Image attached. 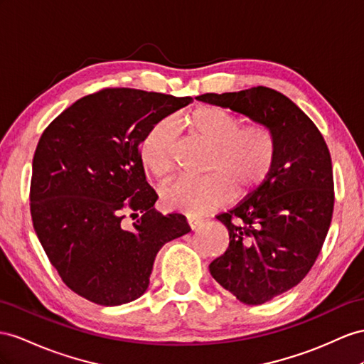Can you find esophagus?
Masks as SVG:
<instances>
[{"mask_svg": "<svg viewBox=\"0 0 364 364\" xmlns=\"http://www.w3.org/2000/svg\"><path fill=\"white\" fill-rule=\"evenodd\" d=\"M188 225L191 226V229H195V228H198L201 223H203V220L201 218H197V217H193V215H188Z\"/></svg>", "mask_w": 364, "mask_h": 364, "instance_id": "esophagus-1", "label": "esophagus"}]
</instances>
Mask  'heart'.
<instances>
[{
    "label": "heart",
    "instance_id": "obj_1",
    "mask_svg": "<svg viewBox=\"0 0 364 364\" xmlns=\"http://www.w3.org/2000/svg\"><path fill=\"white\" fill-rule=\"evenodd\" d=\"M192 136L212 147L203 178H178L167 184L161 200L169 210L201 215L225 204L230 192L243 197L266 183L277 160V143L264 124L241 127V119L217 106H201L188 117ZM176 129L171 119L155 123L139 146V160L156 178L173 171Z\"/></svg>",
    "mask_w": 364,
    "mask_h": 364
}]
</instances>
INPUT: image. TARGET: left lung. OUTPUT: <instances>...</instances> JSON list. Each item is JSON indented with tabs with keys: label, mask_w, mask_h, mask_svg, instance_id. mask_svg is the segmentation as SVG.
<instances>
[{
	"label": "left lung",
	"mask_w": 364,
	"mask_h": 364,
	"mask_svg": "<svg viewBox=\"0 0 364 364\" xmlns=\"http://www.w3.org/2000/svg\"><path fill=\"white\" fill-rule=\"evenodd\" d=\"M197 100L243 114L275 138L277 160L266 183L217 215L229 230V247L209 264L210 275L241 303L263 304L300 283L320 254L333 212L329 149L312 119L274 89Z\"/></svg>",
	"instance_id": "8db88e82"
}]
</instances>
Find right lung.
I'll list each match as a JSON object with an SVG mask.
<instances>
[{
  "mask_svg": "<svg viewBox=\"0 0 364 364\" xmlns=\"http://www.w3.org/2000/svg\"><path fill=\"white\" fill-rule=\"evenodd\" d=\"M191 97L102 89L73 102L46 127L32 163L36 235L73 292L101 306L134 301L149 287L155 257L191 230L181 213L156 212L139 144ZM140 215L127 228L125 213Z\"/></svg>",
  "mask_w": 364,
  "mask_h": 364,
  "instance_id": "1",
  "label": "right lung"
}]
</instances>
